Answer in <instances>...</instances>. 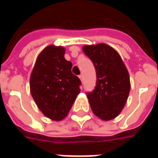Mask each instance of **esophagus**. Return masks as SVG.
I'll return each mask as SVG.
<instances>
[{
	"mask_svg": "<svg viewBox=\"0 0 158 158\" xmlns=\"http://www.w3.org/2000/svg\"><path fill=\"white\" fill-rule=\"evenodd\" d=\"M79 79H80V80H81V81L83 82V80H84V77H83V74H80V75H79Z\"/></svg>",
	"mask_w": 158,
	"mask_h": 158,
	"instance_id": "1",
	"label": "esophagus"
}]
</instances>
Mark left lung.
Returning a JSON list of instances; mask_svg holds the SVG:
<instances>
[{"label":"left lung","instance_id":"8db88e82","mask_svg":"<svg viewBox=\"0 0 158 158\" xmlns=\"http://www.w3.org/2000/svg\"><path fill=\"white\" fill-rule=\"evenodd\" d=\"M83 51L96 72L95 89L87 92L91 109L102 120L113 119L121 113L129 96V72L118 53L109 45H85Z\"/></svg>","mask_w":158,"mask_h":158}]
</instances>
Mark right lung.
Wrapping results in <instances>:
<instances>
[{
  "instance_id": "right-lung-1",
  "label": "right lung",
  "mask_w": 158,
  "mask_h": 158,
  "mask_svg": "<svg viewBox=\"0 0 158 158\" xmlns=\"http://www.w3.org/2000/svg\"><path fill=\"white\" fill-rule=\"evenodd\" d=\"M65 49L49 45L37 57L30 77V92L42 113L59 121L65 118L80 92V79L73 74Z\"/></svg>"
}]
</instances>
